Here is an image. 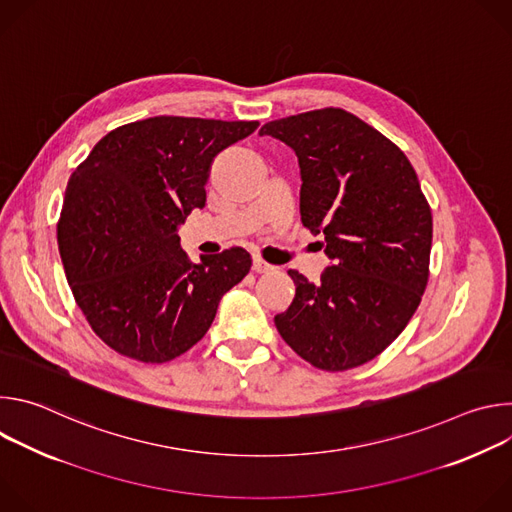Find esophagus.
<instances>
[{
	"mask_svg": "<svg viewBox=\"0 0 512 512\" xmlns=\"http://www.w3.org/2000/svg\"><path fill=\"white\" fill-rule=\"evenodd\" d=\"M275 267L273 265H269V263H265L261 257H253V271L255 273H269V271H273Z\"/></svg>",
	"mask_w": 512,
	"mask_h": 512,
	"instance_id": "esophagus-1",
	"label": "esophagus"
}]
</instances>
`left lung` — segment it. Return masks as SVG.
I'll return each mask as SVG.
<instances>
[{"label": "left lung", "mask_w": 512, "mask_h": 512, "mask_svg": "<svg viewBox=\"0 0 512 512\" xmlns=\"http://www.w3.org/2000/svg\"><path fill=\"white\" fill-rule=\"evenodd\" d=\"M298 156L302 223L324 235L330 265L312 283L296 269L291 306L275 316L281 338L322 371L360 367L415 314L429 277L431 210L407 156L344 109L269 121Z\"/></svg>", "instance_id": "left-lung-1"}]
</instances>
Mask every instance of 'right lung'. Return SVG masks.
<instances>
[{"instance_id":"add662e5","label":"right lung","mask_w":512,"mask_h":512,"mask_svg":"<svg viewBox=\"0 0 512 512\" xmlns=\"http://www.w3.org/2000/svg\"><path fill=\"white\" fill-rule=\"evenodd\" d=\"M257 127L150 117L107 133L72 172L56 233L60 259L77 306L119 354L141 362L184 354L249 273L241 247L192 263L178 229L204 206L214 158Z\"/></svg>"}]
</instances>
